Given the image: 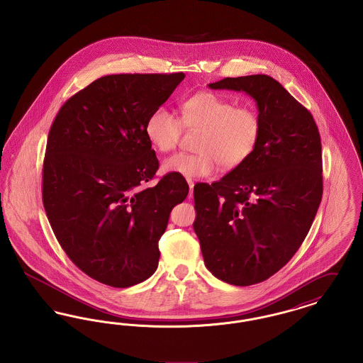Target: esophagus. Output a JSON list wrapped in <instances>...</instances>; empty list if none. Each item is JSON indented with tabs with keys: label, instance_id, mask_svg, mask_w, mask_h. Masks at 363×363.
<instances>
[{
	"label": "esophagus",
	"instance_id": "obj_1",
	"mask_svg": "<svg viewBox=\"0 0 363 363\" xmlns=\"http://www.w3.org/2000/svg\"><path fill=\"white\" fill-rule=\"evenodd\" d=\"M188 184H189V194H188V199H193V186H194V184H193V181L191 179H188Z\"/></svg>",
	"mask_w": 363,
	"mask_h": 363
}]
</instances>
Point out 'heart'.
<instances>
[{
  "instance_id": "obj_1",
  "label": "heart",
  "mask_w": 363,
  "mask_h": 363,
  "mask_svg": "<svg viewBox=\"0 0 363 363\" xmlns=\"http://www.w3.org/2000/svg\"><path fill=\"white\" fill-rule=\"evenodd\" d=\"M179 118L164 106L155 107L145 120L144 133L159 152L177 147L185 129L200 130L196 154H175L162 163V172L185 178H200L213 173L218 164L233 170L255 154L262 123L252 106L235 102L211 91H201L182 99Z\"/></svg>"
}]
</instances>
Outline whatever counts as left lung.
I'll return each mask as SVG.
<instances>
[{"label": "left lung", "mask_w": 363, "mask_h": 363, "mask_svg": "<svg viewBox=\"0 0 363 363\" xmlns=\"http://www.w3.org/2000/svg\"><path fill=\"white\" fill-rule=\"evenodd\" d=\"M208 86L250 95L262 123L253 155L193 190V228L208 271L228 284L252 286L283 268L311 230L323 197L321 138L311 111L271 76L225 77Z\"/></svg>", "instance_id": "obj_1"}]
</instances>
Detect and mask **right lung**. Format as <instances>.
Instances as JSON below:
<instances>
[{"mask_svg":"<svg viewBox=\"0 0 363 363\" xmlns=\"http://www.w3.org/2000/svg\"><path fill=\"white\" fill-rule=\"evenodd\" d=\"M185 79L179 73L108 74L69 98L52 122L42 197L52 231L73 264L125 289L151 277L170 212L189 191L164 175L144 133L150 113Z\"/></svg>","mask_w":363,"mask_h":363,"instance_id":"right-lung-1","label":"right lung"}]
</instances>
